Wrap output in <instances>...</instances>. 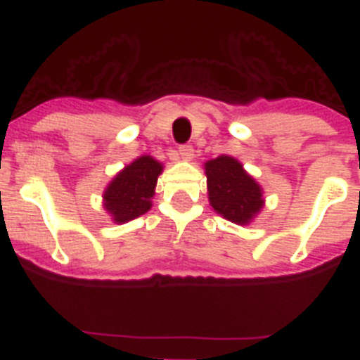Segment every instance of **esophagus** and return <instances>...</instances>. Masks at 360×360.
I'll return each mask as SVG.
<instances>
[{
  "instance_id": "34e87169",
  "label": "esophagus",
  "mask_w": 360,
  "mask_h": 360,
  "mask_svg": "<svg viewBox=\"0 0 360 360\" xmlns=\"http://www.w3.org/2000/svg\"><path fill=\"white\" fill-rule=\"evenodd\" d=\"M195 157V149H193V146H180L178 148V158H182V160H191V158Z\"/></svg>"
}]
</instances>
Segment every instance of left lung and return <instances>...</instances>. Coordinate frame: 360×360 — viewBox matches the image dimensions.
Masks as SVG:
<instances>
[{"label":"left lung","mask_w":360,"mask_h":360,"mask_svg":"<svg viewBox=\"0 0 360 360\" xmlns=\"http://www.w3.org/2000/svg\"><path fill=\"white\" fill-rule=\"evenodd\" d=\"M209 202L225 219L247 225L263 207V191L259 184L243 169L236 158L221 155L205 162Z\"/></svg>","instance_id":"8db88e82"}]
</instances>
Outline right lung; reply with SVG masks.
Segmentation results:
<instances>
[{"label": "right lung", "mask_w": 360, "mask_h": 360, "mask_svg": "<svg viewBox=\"0 0 360 360\" xmlns=\"http://www.w3.org/2000/svg\"><path fill=\"white\" fill-rule=\"evenodd\" d=\"M164 165L149 155L126 165L104 191V209L115 224H126L151 209L158 174Z\"/></svg>", "instance_id": "add662e5"}]
</instances>
